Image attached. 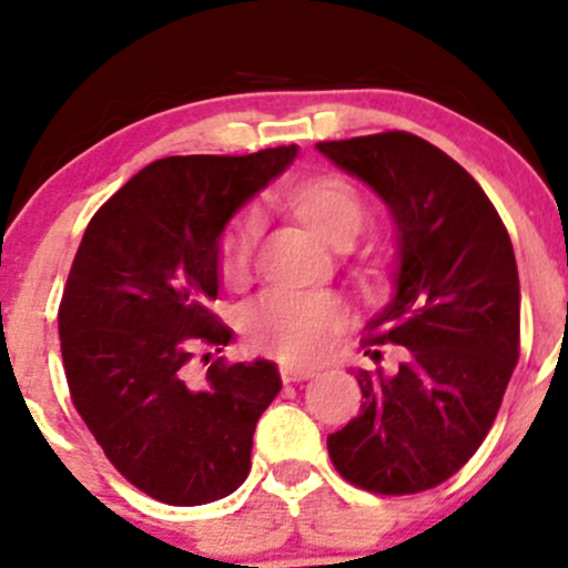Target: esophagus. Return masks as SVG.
Instances as JSON below:
<instances>
[{
    "instance_id": "1",
    "label": "esophagus",
    "mask_w": 568,
    "mask_h": 568,
    "mask_svg": "<svg viewBox=\"0 0 568 568\" xmlns=\"http://www.w3.org/2000/svg\"><path fill=\"white\" fill-rule=\"evenodd\" d=\"M314 374H316V368H311V365L282 363V379L284 382H303V379H311Z\"/></svg>"
}]
</instances>
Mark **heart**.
Instances as JSON below:
<instances>
[{
  "instance_id": "heart-1",
  "label": "heart",
  "mask_w": 568,
  "mask_h": 568,
  "mask_svg": "<svg viewBox=\"0 0 568 568\" xmlns=\"http://www.w3.org/2000/svg\"><path fill=\"white\" fill-rule=\"evenodd\" d=\"M286 205L311 235L327 246H349L365 222L363 200L346 181L311 179L290 189ZM260 213L243 211L224 230L219 243V273L237 282L252 262L260 241ZM243 331L254 344L286 359H316L325 355L331 335L346 322V306L335 295H286L267 292L243 308Z\"/></svg>"
}]
</instances>
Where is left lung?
Instances as JSON below:
<instances>
[{"label":"left lung","instance_id":"obj_1","mask_svg":"<svg viewBox=\"0 0 568 568\" xmlns=\"http://www.w3.org/2000/svg\"><path fill=\"white\" fill-rule=\"evenodd\" d=\"M393 219V297L374 344L406 346L398 371L357 368L363 408L327 436L341 477L382 496L442 485L496 419L520 355L515 248L481 186L408 132L316 145ZM379 355V352H376Z\"/></svg>","mask_w":568,"mask_h":568}]
</instances>
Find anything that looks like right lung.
Wrapping results in <instances>:
<instances>
[{
    "instance_id": "1",
    "label": "right lung",
    "mask_w": 568,
    "mask_h": 568,
    "mask_svg": "<svg viewBox=\"0 0 568 568\" xmlns=\"http://www.w3.org/2000/svg\"><path fill=\"white\" fill-rule=\"evenodd\" d=\"M295 156L282 145L151 162L94 213L72 260L59 308L72 404L108 460L162 504L219 501L248 477L257 419L282 389L276 363L216 359L203 384L186 365L197 346L233 341L209 308L219 243Z\"/></svg>"
}]
</instances>
